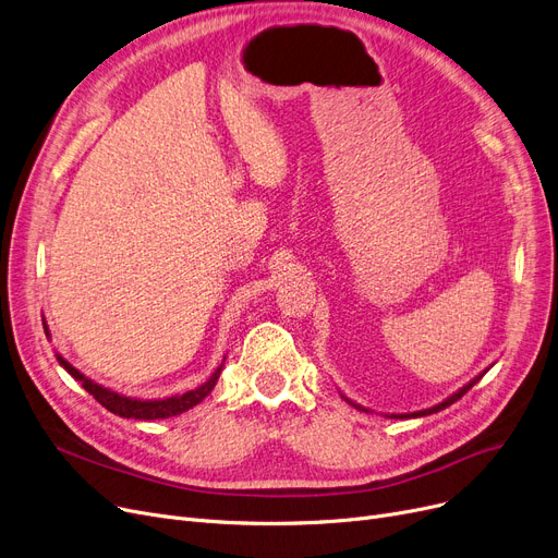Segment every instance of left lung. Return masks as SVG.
<instances>
[{
    "label": "left lung",
    "instance_id": "left-lung-1",
    "mask_svg": "<svg viewBox=\"0 0 558 558\" xmlns=\"http://www.w3.org/2000/svg\"><path fill=\"white\" fill-rule=\"evenodd\" d=\"M490 369V367H488ZM486 369V372H488ZM486 372H483V374H486ZM483 374H478V376H474L468 385H463V387H460V390L458 392H453L451 397H447L442 403H438V405H433V408H426V410H417V413H405V415H385V417H392V420H410V417H426V415H433V413H440V410H445V408H449L451 403H456L460 397H463L465 392H470L472 390V387L483 378ZM344 397V395H342ZM344 401H349L353 408H357V410H365V413H369V410L365 408V405H357V403H353L351 399H347L344 397Z\"/></svg>",
    "mask_w": 558,
    "mask_h": 558
}]
</instances>
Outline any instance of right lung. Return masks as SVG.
<instances>
[{"label": "right lung", "instance_id": "1", "mask_svg": "<svg viewBox=\"0 0 558 558\" xmlns=\"http://www.w3.org/2000/svg\"><path fill=\"white\" fill-rule=\"evenodd\" d=\"M43 326H45V335L50 337V328H47L45 319H43ZM57 360H59V365L72 378L82 383L84 390L88 395H93L95 401L102 403L109 410V413H113L118 417H125V420H166V417H175V415L186 413L189 408L198 405L214 390V385H216V380H219V376L223 372V362H226V357H223L221 367L216 369L203 385H198L196 390H189L184 395L166 397V399H134V397H125V395H120V392H113V390H109V387L90 380L77 367H72L61 353H57Z\"/></svg>", "mask_w": 558, "mask_h": 558}]
</instances>
